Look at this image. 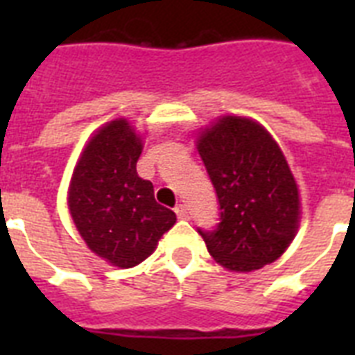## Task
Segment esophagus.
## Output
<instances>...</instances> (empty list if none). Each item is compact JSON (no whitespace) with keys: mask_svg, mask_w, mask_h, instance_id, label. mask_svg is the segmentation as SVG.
<instances>
[{"mask_svg":"<svg viewBox=\"0 0 355 355\" xmlns=\"http://www.w3.org/2000/svg\"><path fill=\"white\" fill-rule=\"evenodd\" d=\"M175 214H177L178 219H189V211H188V208H186V205L175 206Z\"/></svg>","mask_w":355,"mask_h":355,"instance_id":"esophagus-1","label":"esophagus"}]
</instances>
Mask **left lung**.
Wrapping results in <instances>:
<instances>
[{
	"instance_id": "8db88e82",
	"label": "left lung",
	"mask_w": 355,
	"mask_h": 355,
	"mask_svg": "<svg viewBox=\"0 0 355 355\" xmlns=\"http://www.w3.org/2000/svg\"><path fill=\"white\" fill-rule=\"evenodd\" d=\"M197 149L219 200V223L199 234L228 270L248 272L286 252L300 221L293 173L259 123L225 116L205 128Z\"/></svg>"
}]
</instances>
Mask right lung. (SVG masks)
Instances as JSON below:
<instances>
[{"label":"right lung","mask_w":355,"mask_h":355,"mask_svg":"<svg viewBox=\"0 0 355 355\" xmlns=\"http://www.w3.org/2000/svg\"><path fill=\"white\" fill-rule=\"evenodd\" d=\"M141 138L127 119H114L94 134L69 184L68 206L92 252L128 269L149 258L177 223L175 211L158 205L155 188L138 177Z\"/></svg>","instance_id":"obj_1"}]
</instances>
